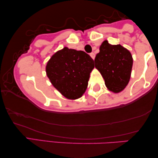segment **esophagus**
<instances>
[{
  "mask_svg": "<svg viewBox=\"0 0 158 158\" xmlns=\"http://www.w3.org/2000/svg\"><path fill=\"white\" fill-rule=\"evenodd\" d=\"M90 56H91V57H92L93 59H94V58H95V55H94V53H93V52L90 53Z\"/></svg>",
  "mask_w": 158,
  "mask_h": 158,
  "instance_id": "obj_1",
  "label": "esophagus"
}]
</instances>
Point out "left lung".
I'll return each instance as SVG.
<instances>
[{"instance_id": "left-lung-1", "label": "left lung", "mask_w": 158, "mask_h": 158, "mask_svg": "<svg viewBox=\"0 0 158 158\" xmlns=\"http://www.w3.org/2000/svg\"><path fill=\"white\" fill-rule=\"evenodd\" d=\"M94 65L104 79L107 88L118 93L130 81L133 59L130 52L120 44L111 45L104 40L94 59Z\"/></svg>"}]
</instances>
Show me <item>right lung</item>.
<instances>
[{"instance_id":"obj_1","label":"right lung","mask_w":158,"mask_h":158,"mask_svg":"<svg viewBox=\"0 0 158 158\" xmlns=\"http://www.w3.org/2000/svg\"><path fill=\"white\" fill-rule=\"evenodd\" d=\"M94 67V60L85 52L65 47L52 56L46 66V73L64 97L76 99L86 90Z\"/></svg>"}]
</instances>
